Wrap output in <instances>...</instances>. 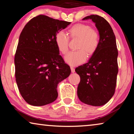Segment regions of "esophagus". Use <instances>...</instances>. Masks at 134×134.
Listing matches in <instances>:
<instances>
[{"label":"esophagus","instance_id":"esophagus-1","mask_svg":"<svg viewBox=\"0 0 134 134\" xmlns=\"http://www.w3.org/2000/svg\"><path fill=\"white\" fill-rule=\"evenodd\" d=\"M70 69H71V71L72 72H75V69H74V68L73 67L71 66V67H70Z\"/></svg>","mask_w":134,"mask_h":134}]
</instances>
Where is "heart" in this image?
Instances as JSON below:
<instances>
[{
	"instance_id": "heart-1",
	"label": "heart",
	"mask_w": 134,
	"mask_h": 134,
	"mask_svg": "<svg viewBox=\"0 0 134 134\" xmlns=\"http://www.w3.org/2000/svg\"><path fill=\"white\" fill-rule=\"evenodd\" d=\"M69 34L72 39H79L77 51H71L65 56L64 60L68 64L77 65L81 64L88 55L93 54L98 48L99 35L96 31L89 25L84 24L74 25L69 29ZM69 38L64 32L60 31L55 37V42L58 50L63 54L67 53L69 49Z\"/></svg>"
}]
</instances>
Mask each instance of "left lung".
Returning a JSON list of instances; mask_svg holds the SVG:
<instances>
[{
	"mask_svg": "<svg viewBox=\"0 0 134 134\" xmlns=\"http://www.w3.org/2000/svg\"><path fill=\"white\" fill-rule=\"evenodd\" d=\"M87 19L95 23L99 34V44L89 62L75 70L80 77L77 96L84 103L100 106L108 102L115 93L118 51L112 27L105 18L92 15L83 19Z\"/></svg>",
	"mask_w": 134,
	"mask_h": 134,
	"instance_id": "8db88e82",
	"label": "left lung"
}]
</instances>
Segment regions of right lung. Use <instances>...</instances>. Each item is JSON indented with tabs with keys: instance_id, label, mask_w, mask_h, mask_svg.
I'll return each mask as SVG.
<instances>
[{
	"instance_id": "1",
	"label": "right lung",
	"mask_w": 134,
	"mask_h": 134,
	"mask_svg": "<svg viewBox=\"0 0 134 134\" xmlns=\"http://www.w3.org/2000/svg\"><path fill=\"white\" fill-rule=\"evenodd\" d=\"M70 23L40 15L22 31L15 55V78L20 93L29 105L40 106L55 101L58 84L71 73L55 42L57 33Z\"/></svg>"
}]
</instances>
